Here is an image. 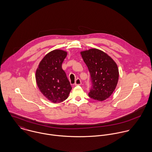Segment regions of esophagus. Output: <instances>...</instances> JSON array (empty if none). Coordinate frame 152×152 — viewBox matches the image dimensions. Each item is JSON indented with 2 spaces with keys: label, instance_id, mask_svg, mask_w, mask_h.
Instances as JSON below:
<instances>
[{
  "label": "esophagus",
  "instance_id": "34e87169",
  "mask_svg": "<svg viewBox=\"0 0 152 152\" xmlns=\"http://www.w3.org/2000/svg\"><path fill=\"white\" fill-rule=\"evenodd\" d=\"M75 86H78V85H81V81L80 80V78H77L76 79L75 81Z\"/></svg>",
  "mask_w": 152,
  "mask_h": 152
}]
</instances>
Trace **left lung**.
<instances>
[{
	"label": "left lung",
	"mask_w": 152,
	"mask_h": 152,
	"mask_svg": "<svg viewBox=\"0 0 152 152\" xmlns=\"http://www.w3.org/2000/svg\"><path fill=\"white\" fill-rule=\"evenodd\" d=\"M81 54L91 75L92 86L89 96L98 101L107 99L118 84L117 64L107 54L96 48L81 51Z\"/></svg>",
	"instance_id": "8db88e82"
}]
</instances>
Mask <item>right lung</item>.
I'll return each instance as SVG.
<instances>
[{"label": "right lung", "mask_w": 152, "mask_h": 152, "mask_svg": "<svg viewBox=\"0 0 152 152\" xmlns=\"http://www.w3.org/2000/svg\"><path fill=\"white\" fill-rule=\"evenodd\" d=\"M67 53L55 50L46 54L36 72L37 86L44 96L53 103L65 100L72 89L62 68Z\"/></svg>", "instance_id": "add662e5"}]
</instances>
